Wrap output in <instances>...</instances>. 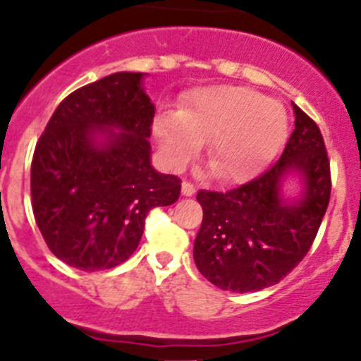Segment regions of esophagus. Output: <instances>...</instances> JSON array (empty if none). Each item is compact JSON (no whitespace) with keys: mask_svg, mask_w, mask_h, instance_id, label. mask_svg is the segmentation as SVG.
<instances>
[{"mask_svg":"<svg viewBox=\"0 0 361 361\" xmlns=\"http://www.w3.org/2000/svg\"><path fill=\"white\" fill-rule=\"evenodd\" d=\"M183 195H184V197H193V195H195L193 184L188 183V180H184V183H183Z\"/></svg>","mask_w":361,"mask_h":361,"instance_id":"34e87169","label":"esophagus"}]
</instances>
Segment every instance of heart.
<instances>
[{"label": "heart", "instance_id": "heart-1", "mask_svg": "<svg viewBox=\"0 0 361 361\" xmlns=\"http://www.w3.org/2000/svg\"><path fill=\"white\" fill-rule=\"evenodd\" d=\"M152 135L171 170H183L209 142L207 157L223 183L241 184L274 159L289 135L280 102L235 85L197 88L178 113H159Z\"/></svg>", "mask_w": 361, "mask_h": 361}]
</instances>
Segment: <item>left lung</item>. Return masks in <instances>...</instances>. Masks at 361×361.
Instances as JSON below:
<instances>
[{
  "label": "left lung",
  "mask_w": 361,
  "mask_h": 361,
  "mask_svg": "<svg viewBox=\"0 0 361 361\" xmlns=\"http://www.w3.org/2000/svg\"><path fill=\"white\" fill-rule=\"evenodd\" d=\"M296 122L280 159L260 177L226 193L200 190L204 219L193 246L198 271L232 293L274 286L303 260L328 209L331 178L317 123L293 104ZM298 174L302 195L289 201L283 183Z\"/></svg>",
  "instance_id": "8db88e82"
}]
</instances>
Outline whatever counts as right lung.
<instances>
[{
  "label": "right lung",
  "instance_id": "add662e5",
  "mask_svg": "<svg viewBox=\"0 0 361 361\" xmlns=\"http://www.w3.org/2000/svg\"><path fill=\"white\" fill-rule=\"evenodd\" d=\"M143 72H115L60 102L32 161V205L51 252L81 271L135 253L150 209L171 205L180 178L150 163L152 101Z\"/></svg>",
  "mask_w": 361,
  "mask_h": 361
}]
</instances>
